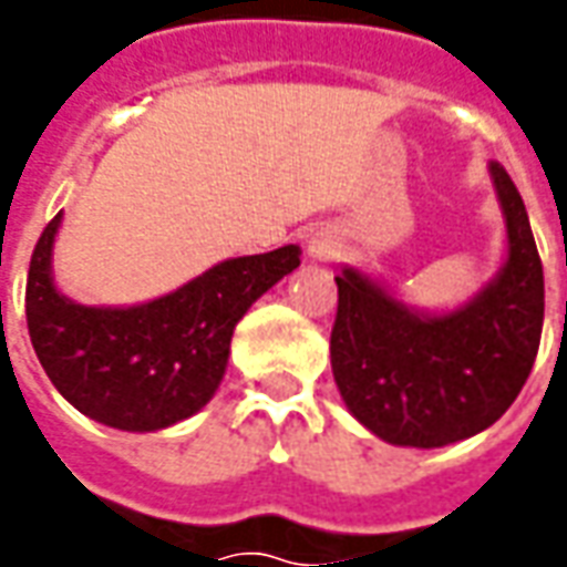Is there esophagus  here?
<instances>
[{"mask_svg":"<svg viewBox=\"0 0 567 567\" xmlns=\"http://www.w3.org/2000/svg\"><path fill=\"white\" fill-rule=\"evenodd\" d=\"M340 246H343V239H340V234L333 227H319V230L309 234L307 255L312 260H319V264H328V260L337 258Z\"/></svg>","mask_w":567,"mask_h":567,"instance_id":"34e87169","label":"esophagus"}]
</instances>
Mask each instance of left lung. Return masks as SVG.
Instances as JSON below:
<instances>
[{
  "mask_svg": "<svg viewBox=\"0 0 567 567\" xmlns=\"http://www.w3.org/2000/svg\"><path fill=\"white\" fill-rule=\"evenodd\" d=\"M507 258L446 312L410 307L346 264L337 276L331 368L349 413L392 446L437 450L495 425L523 392L544 328V267L519 190L488 163Z\"/></svg>",
  "mask_w": 567,
  "mask_h": 567,
  "instance_id": "8db88e82",
  "label": "left lung"
}]
</instances>
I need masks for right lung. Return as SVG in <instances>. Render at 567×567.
Segmentation results:
<instances>
[{"mask_svg": "<svg viewBox=\"0 0 567 567\" xmlns=\"http://www.w3.org/2000/svg\"><path fill=\"white\" fill-rule=\"evenodd\" d=\"M63 212L35 243L27 324L48 380L84 416L117 431H161L218 392L230 337L248 307L300 267V246L215 264L136 307H84L54 285Z\"/></svg>", "mask_w": 567, "mask_h": 567, "instance_id": "right-lung-1", "label": "right lung"}]
</instances>
